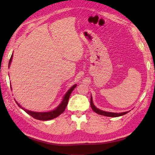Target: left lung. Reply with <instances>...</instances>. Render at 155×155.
<instances>
[{"label":"left lung","instance_id":"left-lung-1","mask_svg":"<svg viewBox=\"0 0 155 155\" xmlns=\"http://www.w3.org/2000/svg\"><path fill=\"white\" fill-rule=\"evenodd\" d=\"M91 106L92 109L94 111L95 113L101 114V115H103V116H106V117H120V116H123V115L127 114L128 113V112H124V113H109V112H106V111H103L101 110L100 109H98L96 107L94 106L93 103V99H92V97L91 98Z\"/></svg>","mask_w":155,"mask_h":155}]
</instances>
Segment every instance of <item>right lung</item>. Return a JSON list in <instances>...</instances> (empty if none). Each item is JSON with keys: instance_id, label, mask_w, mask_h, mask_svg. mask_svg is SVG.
<instances>
[{"instance_id": "right-lung-1", "label": "right lung", "mask_w": 155, "mask_h": 155, "mask_svg": "<svg viewBox=\"0 0 155 155\" xmlns=\"http://www.w3.org/2000/svg\"><path fill=\"white\" fill-rule=\"evenodd\" d=\"M12 54L11 55V57L9 60V63H8V67L11 65V62L12 61ZM77 87V84H74L72 86L70 89L68 91L67 94H65V96L64 97L63 99H62V101L61 102V103L60 105L57 108H55L54 110H51L50 112H46V113H37V112H32L31 110H28L27 109H25L24 108H22L21 107L17 102L16 101V103L18 105V107H21L22 109L24 110L26 113L28 114L29 115H31L32 117H33L35 119L37 120H51L53 119V118L57 117L59 116L61 114H62L63 112L64 111L66 107H67V105L68 104L69 97L71 96V94L72 93V91L74 89V88Z\"/></svg>"}]
</instances>
